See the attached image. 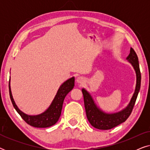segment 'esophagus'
Returning <instances> with one entry per match:
<instances>
[{
  "instance_id": "34e87169",
  "label": "esophagus",
  "mask_w": 150,
  "mask_h": 150,
  "mask_svg": "<svg viewBox=\"0 0 150 150\" xmlns=\"http://www.w3.org/2000/svg\"><path fill=\"white\" fill-rule=\"evenodd\" d=\"M76 82L79 84H83L85 82V78H83L82 76H79L76 79Z\"/></svg>"
}]
</instances>
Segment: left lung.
I'll list each match as a JSON object with an SVG mask.
<instances>
[{"mask_svg":"<svg viewBox=\"0 0 150 150\" xmlns=\"http://www.w3.org/2000/svg\"><path fill=\"white\" fill-rule=\"evenodd\" d=\"M126 60H128V62L132 65L134 69L137 76V83L134 92L130 102L128 106L121 111L114 113H106L102 111L96 105L91 94L84 88L82 89L87 120L94 128L100 130H109L124 122L132 112V108L134 107L137 96L140 90L141 80L138 57L132 48H130V54L126 57Z\"/></svg>","mask_w":150,"mask_h":150,"instance_id":"8db88e82","label":"left lung"}]
</instances>
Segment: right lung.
<instances>
[{"label":"right lung","mask_w":150,"mask_h":150,"mask_svg":"<svg viewBox=\"0 0 150 150\" xmlns=\"http://www.w3.org/2000/svg\"><path fill=\"white\" fill-rule=\"evenodd\" d=\"M74 87V77H72L67 80L60 86L54 100H52V103L46 110L37 115H29L21 111L16 105L12 96L10 80L9 83V96L14 108L28 124L35 128H48L53 126L58 122L65 96L73 89Z\"/></svg>","instance_id":"obj_1"}]
</instances>
